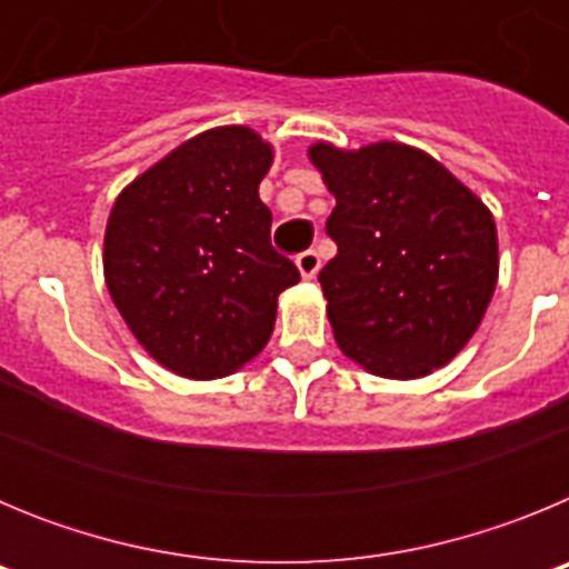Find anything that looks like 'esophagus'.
<instances>
[{
	"mask_svg": "<svg viewBox=\"0 0 569 569\" xmlns=\"http://www.w3.org/2000/svg\"><path fill=\"white\" fill-rule=\"evenodd\" d=\"M296 268H299L301 279H316V273H319L321 268V259L316 250H305V253L296 256Z\"/></svg>",
	"mask_w": 569,
	"mask_h": 569,
	"instance_id": "esophagus-1",
	"label": "esophagus"
}]
</instances>
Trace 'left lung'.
<instances>
[{
  "label": "left lung",
  "mask_w": 569,
  "mask_h": 569,
  "mask_svg": "<svg viewBox=\"0 0 569 569\" xmlns=\"http://www.w3.org/2000/svg\"><path fill=\"white\" fill-rule=\"evenodd\" d=\"M310 162L336 196L321 268L336 345L381 379H421L479 330L499 281V236L487 204L433 156L401 142Z\"/></svg>",
  "instance_id": "8db88e82"
}]
</instances>
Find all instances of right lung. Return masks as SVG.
<instances>
[{"label": "right lung", "instance_id": "1", "mask_svg": "<svg viewBox=\"0 0 569 569\" xmlns=\"http://www.w3.org/2000/svg\"><path fill=\"white\" fill-rule=\"evenodd\" d=\"M273 144L244 124L204 130L116 196L104 281L136 341L170 373L222 379L253 361L299 270L270 244L259 182Z\"/></svg>", "mask_w": 569, "mask_h": 569}]
</instances>
